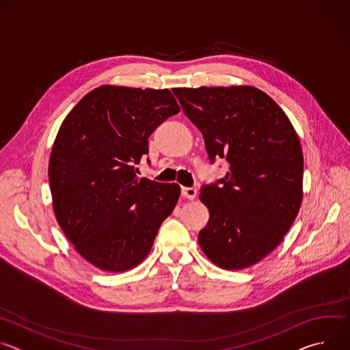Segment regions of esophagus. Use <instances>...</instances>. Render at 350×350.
Listing matches in <instances>:
<instances>
[{
  "instance_id": "1",
  "label": "esophagus",
  "mask_w": 350,
  "mask_h": 350,
  "mask_svg": "<svg viewBox=\"0 0 350 350\" xmlns=\"http://www.w3.org/2000/svg\"><path fill=\"white\" fill-rule=\"evenodd\" d=\"M181 195L187 199H191V201H192V199L196 198L198 191L193 187H181Z\"/></svg>"
}]
</instances>
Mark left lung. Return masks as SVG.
I'll use <instances>...</instances> for the list:
<instances>
[{
  "mask_svg": "<svg viewBox=\"0 0 350 350\" xmlns=\"http://www.w3.org/2000/svg\"><path fill=\"white\" fill-rule=\"evenodd\" d=\"M185 116L202 133L211 162L230 170L202 187L209 221L204 254L224 270L260 262L280 245L304 196V154L284 111L251 85L174 88Z\"/></svg>",
  "mask_w": 350,
  "mask_h": 350,
  "instance_id": "8db88e82",
  "label": "left lung"
}]
</instances>
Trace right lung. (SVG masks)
<instances>
[{"label":"right lung","instance_id":"right-lung-1","mask_svg":"<svg viewBox=\"0 0 350 350\" xmlns=\"http://www.w3.org/2000/svg\"><path fill=\"white\" fill-rule=\"evenodd\" d=\"M178 112L169 90L101 85L61 124L48 165L54 213L92 266L111 273L138 266L173 212L180 187L138 178L135 165L149 135Z\"/></svg>","mask_w":350,"mask_h":350}]
</instances>
